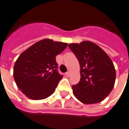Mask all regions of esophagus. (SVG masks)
Instances as JSON below:
<instances>
[{"label": "esophagus", "instance_id": "1", "mask_svg": "<svg viewBox=\"0 0 129 129\" xmlns=\"http://www.w3.org/2000/svg\"><path fill=\"white\" fill-rule=\"evenodd\" d=\"M66 76H67V77H69V76H71V72H66Z\"/></svg>", "mask_w": 129, "mask_h": 129}]
</instances>
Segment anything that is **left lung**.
<instances>
[{
    "mask_svg": "<svg viewBox=\"0 0 129 129\" xmlns=\"http://www.w3.org/2000/svg\"><path fill=\"white\" fill-rule=\"evenodd\" d=\"M68 47L76 56L80 68V82L72 86L73 94L83 104L103 101L115 83L112 61L100 46L90 41L70 44Z\"/></svg>",
    "mask_w": 129,
    "mask_h": 129,
    "instance_id": "8db88e82",
    "label": "left lung"
}]
</instances>
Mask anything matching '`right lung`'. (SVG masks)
Returning <instances> with one entry per match:
<instances>
[{
	"label": "right lung",
	"instance_id": "add662e5",
	"mask_svg": "<svg viewBox=\"0 0 129 129\" xmlns=\"http://www.w3.org/2000/svg\"><path fill=\"white\" fill-rule=\"evenodd\" d=\"M67 43L42 39L31 45L17 58L13 76L17 87L31 100L46 99L53 94L63 78L57 71L56 56Z\"/></svg>",
	"mask_w": 129,
	"mask_h": 129
}]
</instances>
